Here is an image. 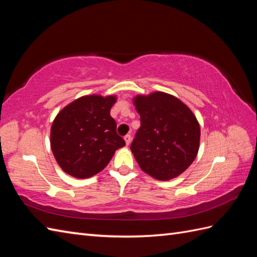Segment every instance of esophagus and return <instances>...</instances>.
Listing matches in <instances>:
<instances>
[{"label":"esophagus","mask_w":257,"mask_h":257,"mask_svg":"<svg viewBox=\"0 0 257 257\" xmlns=\"http://www.w3.org/2000/svg\"><path fill=\"white\" fill-rule=\"evenodd\" d=\"M124 143H125V145H129L130 144V141H132V136L130 135H127V136H124Z\"/></svg>","instance_id":"esophagus-1"}]
</instances>
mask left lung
Instances as JSON below:
<instances>
[{"label":"left lung","mask_w":257,"mask_h":257,"mask_svg":"<svg viewBox=\"0 0 257 257\" xmlns=\"http://www.w3.org/2000/svg\"><path fill=\"white\" fill-rule=\"evenodd\" d=\"M141 125L130 149L141 170L159 181L179 177L200 148V123L176 96L163 91L133 98Z\"/></svg>","instance_id":"left-lung-1"}]
</instances>
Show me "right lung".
I'll list each match as a JSON object with an SVG mask.
<instances>
[{"label": "right lung", "mask_w": 257, "mask_h": 257, "mask_svg": "<svg viewBox=\"0 0 257 257\" xmlns=\"http://www.w3.org/2000/svg\"><path fill=\"white\" fill-rule=\"evenodd\" d=\"M116 101V95H86L57 113L51 127V148L64 172L77 179L95 176L125 145L110 116Z\"/></svg>", "instance_id": "obj_1"}]
</instances>
